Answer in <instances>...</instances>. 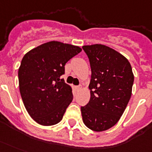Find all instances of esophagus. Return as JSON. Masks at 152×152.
<instances>
[{
    "instance_id": "obj_1",
    "label": "esophagus",
    "mask_w": 152,
    "mask_h": 152,
    "mask_svg": "<svg viewBox=\"0 0 152 152\" xmlns=\"http://www.w3.org/2000/svg\"><path fill=\"white\" fill-rule=\"evenodd\" d=\"M81 88H82L81 85H79V86H76V90H80V89Z\"/></svg>"
}]
</instances>
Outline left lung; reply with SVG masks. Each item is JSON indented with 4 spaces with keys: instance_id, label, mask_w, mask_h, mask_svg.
Listing matches in <instances>:
<instances>
[{
    "instance_id": "1",
    "label": "left lung",
    "mask_w": 152,
    "mask_h": 152,
    "mask_svg": "<svg viewBox=\"0 0 152 152\" xmlns=\"http://www.w3.org/2000/svg\"><path fill=\"white\" fill-rule=\"evenodd\" d=\"M90 63V100L81 106L83 122L93 131L110 129L121 118L132 94L134 74L122 54L102 44L82 47Z\"/></svg>"
}]
</instances>
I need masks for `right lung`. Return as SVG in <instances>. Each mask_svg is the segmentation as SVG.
I'll use <instances>...</instances> for the list:
<instances>
[{
  "instance_id": "right-lung-1",
  "label": "right lung",
  "mask_w": 152,
  "mask_h": 152,
  "mask_svg": "<svg viewBox=\"0 0 152 152\" xmlns=\"http://www.w3.org/2000/svg\"><path fill=\"white\" fill-rule=\"evenodd\" d=\"M82 49L58 41L45 42L22 58L18 69L19 89L30 116L42 126H53L63 118L72 102V89L60 76L69 59Z\"/></svg>"
}]
</instances>
